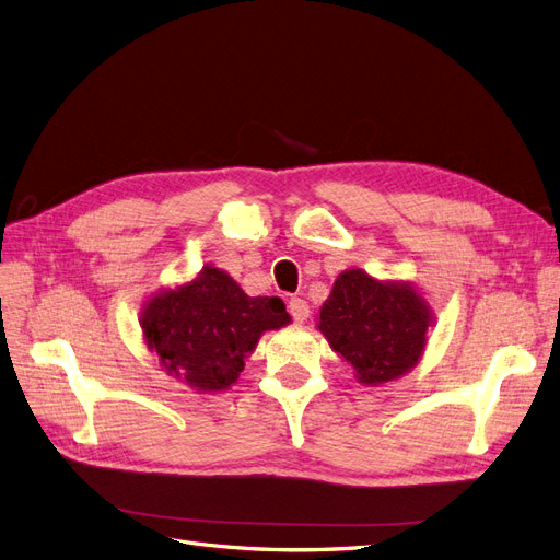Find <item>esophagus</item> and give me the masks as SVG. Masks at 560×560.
I'll return each mask as SVG.
<instances>
[{
  "label": "esophagus",
  "mask_w": 560,
  "mask_h": 560,
  "mask_svg": "<svg viewBox=\"0 0 560 560\" xmlns=\"http://www.w3.org/2000/svg\"><path fill=\"white\" fill-rule=\"evenodd\" d=\"M288 312H291L295 323H304L308 318V304L302 298H291V302H288Z\"/></svg>",
  "instance_id": "1"
}]
</instances>
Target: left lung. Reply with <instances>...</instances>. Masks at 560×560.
Instances as JSON below:
<instances>
[{
  "mask_svg": "<svg viewBox=\"0 0 560 560\" xmlns=\"http://www.w3.org/2000/svg\"><path fill=\"white\" fill-rule=\"evenodd\" d=\"M431 314L406 283H383L348 269L320 306V332L364 385L404 376L427 343Z\"/></svg>",
  "mask_w": 560,
  "mask_h": 560,
  "instance_id": "1",
  "label": "left lung"
}]
</instances>
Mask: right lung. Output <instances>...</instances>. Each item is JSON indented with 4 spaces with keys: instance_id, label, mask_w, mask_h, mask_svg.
I'll return each instance as SVG.
<instances>
[{
    "instance_id": "add662e5",
    "label": "right lung",
    "mask_w": 560,
    "mask_h": 560,
    "mask_svg": "<svg viewBox=\"0 0 560 560\" xmlns=\"http://www.w3.org/2000/svg\"><path fill=\"white\" fill-rule=\"evenodd\" d=\"M291 323L279 298H248L217 267L150 300L142 332L165 371L198 392L231 387L265 329Z\"/></svg>"
}]
</instances>
